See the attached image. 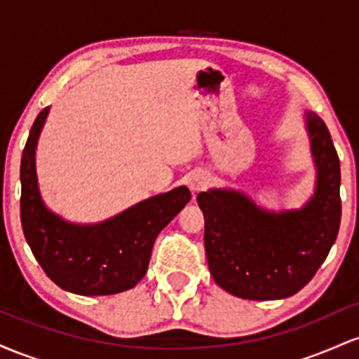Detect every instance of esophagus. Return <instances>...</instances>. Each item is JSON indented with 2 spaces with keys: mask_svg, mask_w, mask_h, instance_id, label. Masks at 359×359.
Wrapping results in <instances>:
<instances>
[{
  "mask_svg": "<svg viewBox=\"0 0 359 359\" xmlns=\"http://www.w3.org/2000/svg\"><path fill=\"white\" fill-rule=\"evenodd\" d=\"M208 184H209V179L204 174H194L191 177V180H189V187H191L194 192L203 191V189H205V185H208Z\"/></svg>",
  "mask_w": 359,
  "mask_h": 359,
  "instance_id": "1",
  "label": "esophagus"
}]
</instances>
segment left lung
<instances>
[{"label":"left lung","mask_w":359,"mask_h":359,"mask_svg":"<svg viewBox=\"0 0 359 359\" xmlns=\"http://www.w3.org/2000/svg\"><path fill=\"white\" fill-rule=\"evenodd\" d=\"M307 130L317 187L300 211L265 212L234 191L197 196L209 270L217 285L236 297L275 300L297 294L334 245L341 222L339 156L316 113H307Z\"/></svg>","instance_id":"8db88e82"}]
</instances>
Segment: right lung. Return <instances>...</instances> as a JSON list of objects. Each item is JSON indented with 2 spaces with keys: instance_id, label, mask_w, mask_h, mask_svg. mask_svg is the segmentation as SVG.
Segmentation results:
<instances>
[{
  "instance_id": "add662e5",
  "label": "right lung",
  "mask_w": 359,
  "mask_h": 359,
  "mask_svg": "<svg viewBox=\"0 0 359 359\" xmlns=\"http://www.w3.org/2000/svg\"><path fill=\"white\" fill-rule=\"evenodd\" d=\"M48 108L36 116L23 148L20 216L25 238L47 277L79 295H113L145 277L158 233L191 201L187 187L150 197L113 219L76 226L47 211L35 174V147Z\"/></svg>"
}]
</instances>
